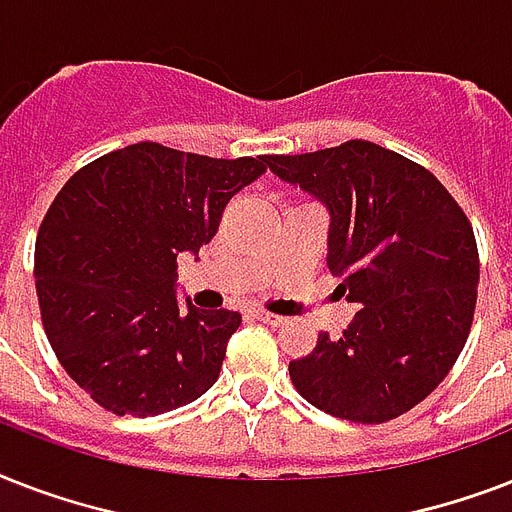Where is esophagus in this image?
I'll list each match as a JSON object with an SVG mask.
<instances>
[{
    "label": "esophagus",
    "mask_w": 512,
    "mask_h": 512,
    "mask_svg": "<svg viewBox=\"0 0 512 512\" xmlns=\"http://www.w3.org/2000/svg\"><path fill=\"white\" fill-rule=\"evenodd\" d=\"M249 316L257 321H263V324H271V327H281L284 324V316H276V313H268V311H260V308H255V311H249Z\"/></svg>",
    "instance_id": "34e87169"
}]
</instances>
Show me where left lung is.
<instances>
[{"mask_svg": "<svg viewBox=\"0 0 512 512\" xmlns=\"http://www.w3.org/2000/svg\"><path fill=\"white\" fill-rule=\"evenodd\" d=\"M265 162L327 204L329 271L361 305L340 340L321 332L289 361L292 385L340 420H396L438 388L468 342L481 276L468 215L433 172L369 140Z\"/></svg>", "mask_w": 512, "mask_h": 512, "instance_id": "left-lung-1", "label": "left lung"}]
</instances>
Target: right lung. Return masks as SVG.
Segmentation results:
<instances>
[{
    "mask_svg": "<svg viewBox=\"0 0 512 512\" xmlns=\"http://www.w3.org/2000/svg\"><path fill=\"white\" fill-rule=\"evenodd\" d=\"M265 159L143 140L60 188L36 233L39 313L60 366L106 412L154 417L215 385L241 316L177 303V255L209 244Z\"/></svg>",
    "mask_w": 512,
    "mask_h": 512,
    "instance_id": "add662e5",
    "label": "right lung"
}]
</instances>
